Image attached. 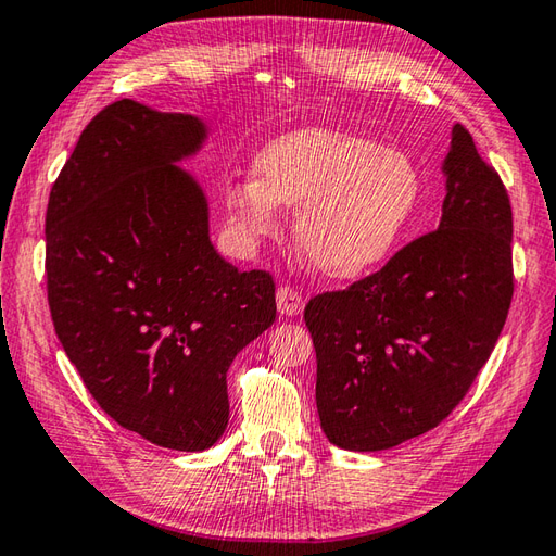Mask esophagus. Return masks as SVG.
Masks as SVG:
<instances>
[{
    "instance_id": "esophagus-1",
    "label": "esophagus",
    "mask_w": 556,
    "mask_h": 556,
    "mask_svg": "<svg viewBox=\"0 0 556 556\" xmlns=\"http://www.w3.org/2000/svg\"><path fill=\"white\" fill-rule=\"evenodd\" d=\"M305 301L299 289H293L291 283H281L277 289V307L281 315H299L303 309Z\"/></svg>"
}]
</instances>
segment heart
Returning a JSON list of instances; mask_svg holds the SVG:
<instances>
[{
	"label": "heart",
	"instance_id": "1",
	"mask_svg": "<svg viewBox=\"0 0 556 556\" xmlns=\"http://www.w3.org/2000/svg\"><path fill=\"white\" fill-rule=\"evenodd\" d=\"M421 201L405 151L337 130L291 132L255 159V179L225 189L231 227L247 239L277 231V203L295 213V241L327 277H355L393 251Z\"/></svg>",
	"mask_w": 556,
	"mask_h": 556
}]
</instances>
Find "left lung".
I'll use <instances>...</instances> for the list:
<instances>
[{
  "label": "left lung",
  "instance_id": "1",
  "mask_svg": "<svg viewBox=\"0 0 556 556\" xmlns=\"http://www.w3.org/2000/svg\"><path fill=\"white\" fill-rule=\"evenodd\" d=\"M441 227L379 273L305 305L317 412L333 445L377 453L435 429L488 363L514 295L511 203L455 125Z\"/></svg>",
  "mask_w": 556,
  "mask_h": 556
}]
</instances>
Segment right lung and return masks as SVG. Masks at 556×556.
Returning a JSON list of instances; mask_svg holds the SVG:
<instances>
[{
	"label": "right lung",
	"mask_w": 556,
	"mask_h": 556,
	"mask_svg": "<svg viewBox=\"0 0 556 556\" xmlns=\"http://www.w3.org/2000/svg\"><path fill=\"white\" fill-rule=\"evenodd\" d=\"M205 130L132 99L101 109L49 193L47 299L87 391L123 429L199 453L229 421L227 369L277 317L275 279L213 249L175 165Z\"/></svg>",
	"instance_id": "1"
}]
</instances>
